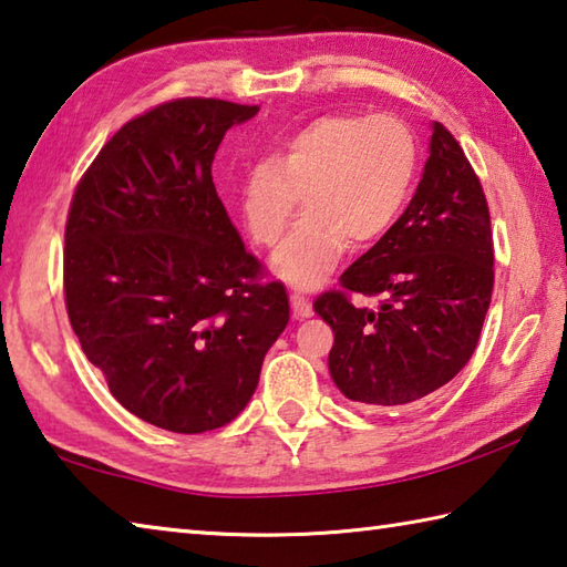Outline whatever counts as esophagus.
I'll list each match as a JSON object with an SVG mask.
<instances>
[{
	"label": "esophagus",
	"mask_w": 567,
	"mask_h": 567,
	"mask_svg": "<svg viewBox=\"0 0 567 567\" xmlns=\"http://www.w3.org/2000/svg\"><path fill=\"white\" fill-rule=\"evenodd\" d=\"M290 305H292V315H295L297 319H307V317H312V302L307 300L305 295H300V292H292V295H290Z\"/></svg>",
	"instance_id": "esophagus-1"
}]
</instances>
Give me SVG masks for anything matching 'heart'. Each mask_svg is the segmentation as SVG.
<instances>
[{
  "mask_svg": "<svg viewBox=\"0 0 567 567\" xmlns=\"http://www.w3.org/2000/svg\"><path fill=\"white\" fill-rule=\"evenodd\" d=\"M419 168V143L389 113H327L297 128L270 161L245 171L238 205L250 238L272 248L300 205L307 215L272 255L287 285L312 290L342 260L396 223Z\"/></svg>",
  "mask_w": 567,
  "mask_h": 567,
  "instance_id": "b5f03b06",
  "label": "heart"
}]
</instances>
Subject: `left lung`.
I'll list each match as a JSON object with an SVG mask.
<instances>
[{"instance_id":"1","label":"left lung","mask_w":567,"mask_h":567,"mask_svg":"<svg viewBox=\"0 0 567 567\" xmlns=\"http://www.w3.org/2000/svg\"><path fill=\"white\" fill-rule=\"evenodd\" d=\"M317 297L332 327L329 374L357 404L384 409L424 399L454 379L478 344L493 292L491 215L458 141L431 123L424 176L404 215ZM352 291L379 296L357 308Z\"/></svg>"}]
</instances>
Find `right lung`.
I'll list each match as a JSON object with an SVG mask.
<instances>
[{"instance_id":"obj_1","label":"right lung","mask_w":567,"mask_h":567,"mask_svg":"<svg viewBox=\"0 0 567 567\" xmlns=\"http://www.w3.org/2000/svg\"><path fill=\"white\" fill-rule=\"evenodd\" d=\"M260 106L178 99L128 121L79 181L66 220L71 327L111 394L148 424L203 434L252 399L290 322L282 282H257L213 185L225 131Z\"/></svg>"}]
</instances>
